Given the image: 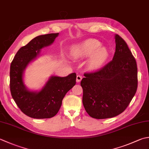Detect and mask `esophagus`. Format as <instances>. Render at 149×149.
<instances>
[{
  "label": "esophagus",
  "mask_w": 149,
  "mask_h": 149,
  "mask_svg": "<svg viewBox=\"0 0 149 149\" xmlns=\"http://www.w3.org/2000/svg\"><path fill=\"white\" fill-rule=\"evenodd\" d=\"M81 79H82V76H81V75H77V77H76L77 83H79L81 81Z\"/></svg>",
  "instance_id": "esophagus-1"
}]
</instances>
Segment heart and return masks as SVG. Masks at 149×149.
<instances>
[{
    "mask_svg": "<svg viewBox=\"0 0 149 149\" xmlns=\"http://www.w3.org/2000/svg\"><path fill=\"white\" fill-rule=\"evenodd\" d=\"M95 39H88L73 46L70 49L71 56L75 59H83L90 55L87 62L90 70H96L103 66L109 56V51Z\"/></svg>",
    "mask_w": 149,
    "mask_h": 149,
    "instance_id": "1",
    "label": "heart"
}]
</instances>
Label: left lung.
I'll return each instance as SVG.
<instances>
[{
  "instance_id": "1",
  "label": "left lung",
  "mask_w": 149,
  "mask_h": 149,
  "mask_svg": "<svg viewBox=\"0 0 149 149\" xmlns=\"http://www.w3.org/2000/svg\"><path fill=\"white\" fill-rule=\"evenodd\" d=\"M113 59L100 70L85 73L81 82L83 103L93 118L120 114L129 106L138 88V68L126 42L116 35Z\"/></svg>"
}]
</instances>
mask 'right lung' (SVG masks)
<instances>
[{"instance_id":"1","label":"right lung","mask_w":149,"mask_h":149,"mask_svg":"<svg viewBox=\"0 0 149 149\" xmlns=\"http://www.w3.org/2000/svg\"><path fill=\"white\" fill-rule=\"evenodd\" d=\"M59 33L39 36L20 48L10 66V91L20 110L29 117L45 119L54 117L59 112L66 94L76 83V74L66 77L51 76L39 92L26 88L23 74L29 63L39 55L40 49L54 42Z\"/></svg>"}]
</instances>
